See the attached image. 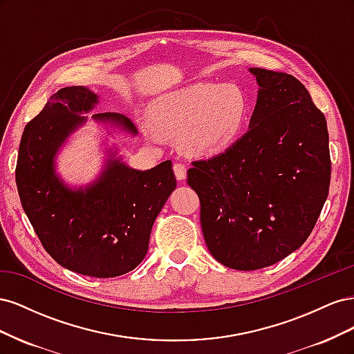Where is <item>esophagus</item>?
<instances>
[{"mask_svg": "<svg viewBox=\"0 0 354 354\" xmlns=\"http://www.w3.org/2000/svg\"><path fill=\"white\" fill-rule=\"evenodd\" d=\"M173 169H174V174L178 180H185L186 178V165L183 162H174L173 165Z\"/></svg>", "mask_w": 354, "mask_h": 354, "instance_id": "1", "label": "esophagus"}]
</instances>
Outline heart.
<instances>
[{"label": "heart", "mask_w": 354, "mask_h": 354, "mask_svg": "<svg viewBox=\"0 0 354 354\" xmlns=\"http://www.w3.org/2000/svg\"><path fill=\"white\" fill-rule=\"evenodd\" d=\"M248 102L232 84H194L167 93L152 106L153 128L177 137L189 153L212 155L226 147L245 121Z\"/></svg>", "instance_id": "b5f03b06"}]
</instances>
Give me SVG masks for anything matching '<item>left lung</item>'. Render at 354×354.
Wrapping results in <instances>:
<instances>
[{
    "label": "left lung",
    "instance_id": "8db88e82",
    "mask_svg": "<svg viewBox=\"0 0 354 354\" xmlns=\"http://www.w3.org/2000/svg\"><path fill=\"white\" fill-rule=\"evenodd\" d=\"M250 72L260 85L250 130L187 171L209 252L245 272L281 261L306 242L330 183L326 120L307 88L292 75Z\"/></svg>",
    "mask_w": 354,
    "mask_h": 354
}]
</instances>
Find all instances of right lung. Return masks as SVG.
Masks as SVG:
<instances>
[{
    "mask_svg": "<svg viewBox=\"0 0 354 354\" xmlns=\"http://www.w3.org/2000/svg\"><path fill=\"white\" fill-rule=\"evenodd\" d=\"M97 95L66 87L50 97L29 121L19 146L16 185L20 202L44 250L60 266L93 277L121 276L140 264L153 221L176 176L171 160L137 171L112 160L97 183L85 192L68 189L55 174V155L88 112ZM136 134L134 124L118 113H99Z\"/></svg>",
    "mask_w": 354,
    "mask_h": 354,
    "instance_id": "right-lung-1",
    "label": "right lung"
}]
</instances>
